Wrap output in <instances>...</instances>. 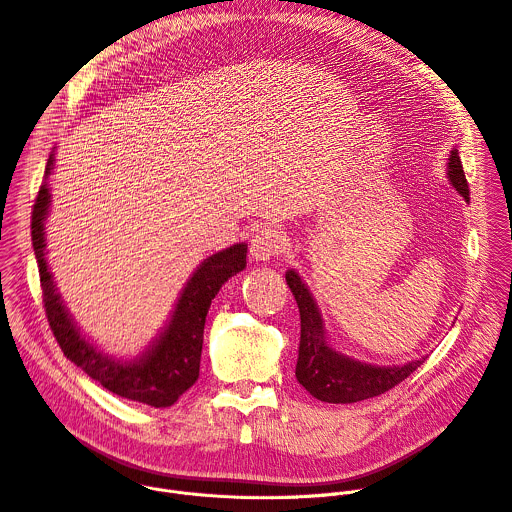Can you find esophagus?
<instances>
[{"label": "esophagus", "instance_id": "34e87169", "mask_svg": "<svg viewBox=\"0 0 512 512\" xmlns=\"http://www.w3.org/2000/svg\"><path fill=\"white\" fill-rule=\"evenodd\" d=\"M285 251V239L273 227H263L251 237V257L255 261H269Z\"/></svg>", "mask_w": 512, "mask_h": 512}]
</instances>
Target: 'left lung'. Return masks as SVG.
<instances>
[{
    "mask_svg": "<svg viewBox=\"0 0 512 512\" xmlns=\"http://www.w3.org/2000/svg\"><path fill=\"white\" fill-rule=\"evenodd\" d=\"M448 178L464 200L470 202V188L458 150H452ZM285 281L298 302L302 320L296 377L312 397L326 403H356L371 399L405 381L423 364L425 358L421 356L419 360L401 364V367H377V364H367L340 354L326 342L320 310L298 271L289 269L285 273Z\"/></svg>",
    "mask_w": 512,
    "mask_h": 512,
    "instance_id": "8db88e82",
    "label": "left lung"
}]
</instances>
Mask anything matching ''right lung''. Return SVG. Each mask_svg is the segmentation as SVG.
Returning a JSON list of instances; mask_svg holds the SVG:
<instances>
[{"instance_id": "obj_1", "label": "right lung", "mask_w": 512, "mask_h": 512, "mask_svg": "<svg viewBox=\"0 0 512 512\" xmlns=\"http://www.w3.org/2000/svg\"><path fill=\"white\" fill-rule=\"evenodd\" d=\"M52 156L48 158L44 182L32 210V247L38 261L42 302L52 334L64 356L107 391L152 407H170L198 379L208 308L223 283L245 269L247 245L237 243L204 259L182 289L174 314L160 338L133 360H115L97 350L72 322L46 265L44 221L50 208L48 176L54 164Z\"/></svg>"}]
</instances>
